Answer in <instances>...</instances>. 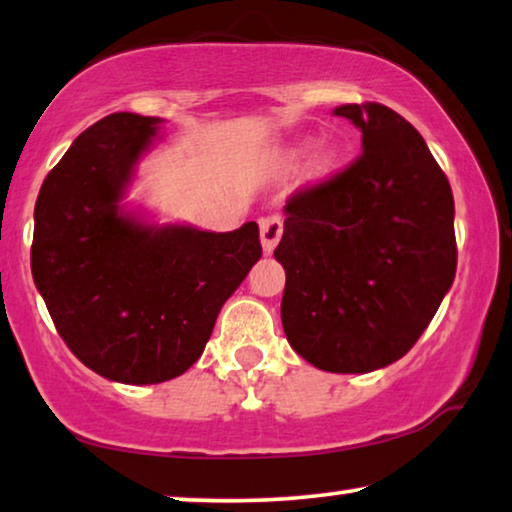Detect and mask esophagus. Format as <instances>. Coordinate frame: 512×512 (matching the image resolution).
I'll list each match as a JSON object with an SVG mask.
<instances>
[{
	"instance_id": "esophagus-1",
	"label": "esophagus",
	"mask_w": 512,
	"mask_h": 512,
	"mask_svg": "<svg viewBox=\"0 0 512 512\" xmlns=\"http://www.w3.org/2000/svg\"><path fill=\"white\" fill-rule=\"evenodd\" d=\"M259 236H262V250L264 255H271L276 250L280 236H282V218L280 216H266L259 220Z\"/></svg>"
}]
</instances>
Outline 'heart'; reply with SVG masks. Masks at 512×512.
<instances>
[{
    "instance_id": "heart-1",
    "label": "heart",
    "mask_w": 512,
    "mask_h": 512,
    "mask_svg": "<svg viewBox=\"0 0 512 512\" xmlns=\"http://www.w3.org/2000/svg\"><path fill=\"white\" fill-rule=\"evenodd\" d=\"M305 149H308V142H301L296 144V147H289L285 151V156H282V163L287 167H292L299 163V158L305 154ZM338 163H340V151L331 147V144H326V147H319L315 154L310 156L308 165H305V181L310 183H322L329 177H333V172L338 170Z\"/></svg>"
}]
</instances>
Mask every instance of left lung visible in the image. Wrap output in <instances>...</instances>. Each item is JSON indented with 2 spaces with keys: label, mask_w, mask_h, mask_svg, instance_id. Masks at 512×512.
Returning a JSON list of instances; mask_svg holds the SVG:
<instances>
[{
  "label": "left lung",
  "mask_w": 512,
  "mask_h": 512,
  "mask_svg": "<svg viewBox=\"0 0 512 512\" xmlns=\"http://www.w3.org/2000/svg\"><path fill=\"white\" fill-rule=\"evenodd\" d=\"M363 133V154L289 197L276 259L282 329L305 361L363 375L416 345L453 285V190L425 140L379 103L333 110Z\"/></svg>",
  "instance_id": "8db88e82"
}]
</instances>
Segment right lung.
<instances>
[{
	"instance_id": "add662e5",
	"label": "right lung",
	"mask_w": 512,
	"mask_h": 512,
	"mask_svg": "<svg viewBox=\"0 0 512 512\" xmlns=\"http://www.w3.org/2000/svg\"><path fill=\"white\" fill-rule=\"evenodd\" d=\"M163 119L114 112L52 167L34 209L32 276L68 349L105 379L186 372L223 303L262 257L257 223L234 232L154 225L124 209Z\"/></svg>"
}]
</instances>
